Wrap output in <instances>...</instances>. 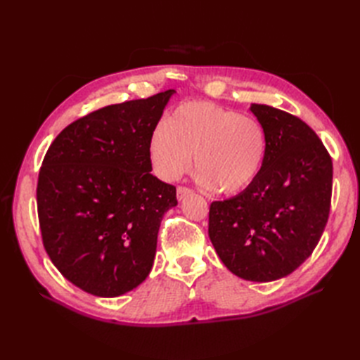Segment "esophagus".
Instances as JSON below:
<instances>
[{"label":"esophagus","instance_id":"1","mask_svg":"<svg viewBox=\"0 0 360 360\" xmlns=\"http://www.w3.org/2000/svg\"><path fill=\"white\" fill-rule=\"evenodd\" d=\"M189 193H192V191H191L189 188L179 186V188H177V200L181 201V200H183L184 197H186V195H189Z\"/></svg>","mask_w":360,"mask_h":360}]
</instances>
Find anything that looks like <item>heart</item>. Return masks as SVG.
I'll use <instances>...</instances> for the list:
<instances>
[{
	"label": "heart",
	"instance_id": "b5f03b06",
	"mask_svg": "<svg viewBox=\"0 0 360 360\" xmlns=\"http://www.w3.org/2000/svg\"><path fill=\"white\" fill-rule=\"evenodd\" d=\"M150 158L158 176L179 180L192 167L198 183L224 195L250 186L267 153L266 130L258 120L210 102H188L150 135Z\"/></svg>",
	"mask_w": 360,
	"mask_h": 360
}]
</instances>
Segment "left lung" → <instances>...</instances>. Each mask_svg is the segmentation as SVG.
Listing matches in <instances>:
<instances>
[{
  "mask_svg": "<svg viewBox=\"0 0 360 360\" xmlns=\"http://www.w3.org/2000/svg\"><path fill=\"white\" fill-rule=\"evenodd\" d=\"M249 110L266 130L264 163L249 188L212 202L209 237L236 276L271 282L292 274L317 246L329 217L333 167L300 118L269 105Z\"/></svg>",
  "mask_w": 360,
  "mask_h": 360,
  "instance_id": "8db88e82",
  "label": "left lung"
}]
</instances>
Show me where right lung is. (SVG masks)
Masks as SVG:
<instances>
[{
    "mask_svg": "<svg viewBox=\"0 0 360 360\" xmlns=\"http://www.w3.org/2000/svg\"><path fill=\"white\" fill-rule=\"evenodd\" d=\"M174 90L105 106L53 139L39 172L43 246L60 274L99 297L136 288L153 266L176 188L151 174L150 135Z\"/></svg>",
    "mask_w": 360,
    "mask_h": 360,
    "instance_id": "right-lung-1",
    "label": "right lung"
}]
</instances>
